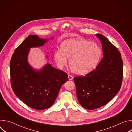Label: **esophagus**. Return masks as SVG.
<instances>
[{
  "label": "esophagus",
  "mask_w": 132,
  "mask_h": 132,
  "mask_svg": "<svg viewBox=\"0 0 132 132\" xmlns=\"http://www.w3.org/2000/svg\"><path fill=\"white\" fill-rule=\"evenodd\" d=\"M68 79H69V80H72V79H73V77L72 76H71V75H68Z\"/></svg>",
  "instance_id": "obj_1"
}]
</instances>
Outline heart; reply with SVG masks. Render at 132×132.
I'll use <instances>...</instances> for the list:
<instances>
[{
  "label": "heart",
  "mask_w": 132,
  "mask_h": 132,
  "mask_svg": "<svg viewBox=\"0 0 132 132\" xmlns=\"http://www.w3.org/2000/svg\"><path fill=\"white\" fill-rule=\"evenodd\" d=\"M101 55L99 45L94 42L81 39H70L61 44V50L55 51L54 59L60 67L65 66L69 59V66L75 74L86 75L98 65Z\"/></svg>",
  "instance_id": "heart-1"
}]
</instances>
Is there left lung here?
<instances>
[{
	"instance_id": "1",
	"label": "left lung",
	"mask_w": 132,
	"mask_h": 132,
	"mask_svg": "<svg viewBox=\"0 0 132 132\" xmlns=\"http://www.w3.org/2000/svg\"><path fill=\"white\" fill-rule=\"evenodd\" d=\"M96 36L101 42L102 60L95 70L85 76L73 78L78 101L89 110L105 105L116 96L123 75V61L118 49L104 35L96 34Z\"/></svg>"
}]
</instances>
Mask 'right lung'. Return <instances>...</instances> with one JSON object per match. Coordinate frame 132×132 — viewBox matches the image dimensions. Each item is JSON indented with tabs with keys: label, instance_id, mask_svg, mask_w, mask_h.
<instances>
[{
	"label": "right lung",
	"instance_id": "add662e5",
	"mask_svg": "<svg viewBox=\"0 0 132 132\" xmlns=\"http://www.w3.org/2000/svg\"><path fill=\"white\" fill-rule=\"evenodd\" d=\"M37 35L28 36L14 50L10 61L11 84L15 95L30 108H49L55 102L62 86L68 81L66 73L46 63L40 69L28 62L31 48L43 46L49 40ZM48 60V56H46Z\"/></svg>",
	"mask_w": 132,
	"mask_h": 132
}]
</instances>
